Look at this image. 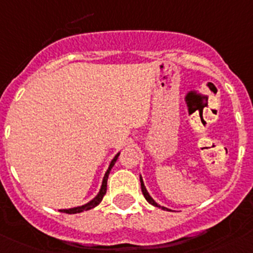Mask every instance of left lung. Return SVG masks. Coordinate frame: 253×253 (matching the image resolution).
Segmentation results:
<instances>
[{
    "instance_id": "1",
    "label": "left lung",
    "mask_w": 253,
    "mask_h": 253,
    "mask_svg": "<svg viewBox=\"0 0 253 253\" xmlns=\"http://www.w3.org/2000/svg\"><path fill=\"white\" fill-rule=\"evenodd\" d=\"M140 184H141V191H143V195H144V197H145V199H146V201H148L149 204H151V205L156 206V208H160V209H163V210H169V209L164 208V206H160V205H158V204H156L155 201H154V199H153V197H151L150 195H149L148 190L145 189V185H144V181H143V179H141V176H140Z\"/></svg>"
}]
</instances>
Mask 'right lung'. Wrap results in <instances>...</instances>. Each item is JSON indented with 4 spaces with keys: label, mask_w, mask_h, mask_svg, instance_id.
I'll return each instance as SVG.
<instances>
[{
    "label": "right lung",
    "mask_w": 253,
    "mask_h": 253,
    "mask_svg": "<svg viewBox=\"0 0 253 253\" xmlns=\"http://www.w3.org/2000/svg\"><path fill=\"white\" fill-rule=\"evenodd\" d=\"M120 153H118L117 155L114 156V159H113L112 161H110L109 164V168H108L107 172H105L104 177H103V181H102V186H100V190L99 192H98L97 196L93 199V200H90L89 203H86L85 205H82V206H78V208H73V209H66V210H61V212H66V213H78V212H83V211H86V210H90V209L95 208L97 205H99L100 201L103 200V197H104L105 192H107V181H108V176H109V172L110 170H112V168L114 167L115 161H117L118 156H119Z\"/></svg>",
    "instance_id": "add662e5"
}]
</instances>
